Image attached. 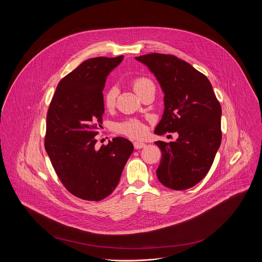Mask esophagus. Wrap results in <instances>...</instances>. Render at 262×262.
Returning a JSON list of instances; mask_svg holds the SVG:
<instances>
[{
    "instance_id": "1",
    "label": "esophagus",
    "mask_w": 262,
    "mask_h": 262,
    "mask_svg": "<svg viewBox=\"0 0 262 262\" xmlns=\"http://www.w3.org/2000/svg\"><path fill=\"white\" fill-rule=\"evenodd\" d=\"M145 146H146V144L143 143V142H138V141L134 142V148L135 149H141V148H144Z\"/></svg>"
}]
</instances>
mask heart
<instances>
[{
  "mask_svg": "<svg viewBox=\"0 0 262 262\" xmlns=\"http://www.w3.org/2000/svg\"><path fill=\"white\" fill-rule=\"evenodd\" d=\"M132 85H133L134 91L137 94H139L146 86L154 85V84L149 78L144 77V76H140V77H136L132 80ZM116 98H117L116 88L111 86V88L107 89L104 93V96H103L104 106L107 109H112L113 107L115 106V103H116ZM118 130L122 134H125L129 137H132V138H141L146 133L145 126L140 121H137V120H129V121H126V122H123V123L119 124L118 125Z\"/></svg>",
  "mask_w": 262,
  "mask_h": 262,
  "instance_id": "heart-1",
  "label": "heart"
}]
</instances>
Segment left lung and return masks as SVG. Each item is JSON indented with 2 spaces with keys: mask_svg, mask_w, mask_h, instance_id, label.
Returning <instances> with one entry per match:
<instances>
[{
  "mask_svg": "<svg viewBox=\"0 0 262 262\" xmlns=\"http://www.w3.org/2000/svg\"><path fill=\"white\" fill-rule=\"evenodd\" d=\"M155 75L164 94V111L154 133L178 132L177 141H156L161 150L156 170L165 187L195 186L210 170L221 145L222 109L208 77L170 54L135 57Z\"/></svg>",
  "mask_w": 262,
  "mask_h": 262,
  "instance_id": "obj_1",
  "label": "left lung"
}]
</instances>
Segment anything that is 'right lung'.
<instances>
[{
	"mask_svg": "<svg viewBox=\"0 0 262 262\" xmlns=\"http://www.w3.org/2000/svg\"><path fill=\"white\" fill-rule=\"evenodd\" d=\"M124 56L95 57L58 83L46 117L45 150L66 188L85 201H101L119 184L134 147L123 137L95 147L105 112L103 90Z\"/></svg>",
	"mask_w": 262,
	"mask_h": 262,
	"instance_id": "1",
	"label": "right lung"
}]
</instances>
